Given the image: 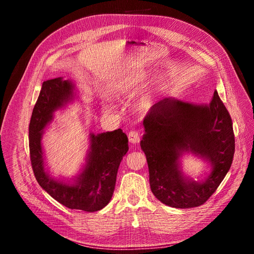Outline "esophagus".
<instances>
[{"label": "esophagus", "instance_id": "esophagus-1", "mask_svg": "<svg viewBox=\"0 0 254 254\" xmlns=\"http://www.w3.org/2000/svg\"><path fill=\"white\" fill-rule=\"evenodd\" d=\"M140 136H141L140 133L133 129L130 130V132H128V140L130 143H137L139 142V140H140Z\"/></svg>", "mask_w": 254, "mask_h": 254}]
</instances>
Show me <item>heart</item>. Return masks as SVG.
I'll return each instance as SVG.
<instances>
[{
    "instance_id": "b5f03b06",
    "label": "heart",
    "mask_w": 254,
    "mask_h": 254,
    "mask_svg": "<svg viewBox=\"0 0 254 254\" xmlns=\"http://www.w3.org/2000/svg\"><path fill=\"white\" fill-rule=\"evenodd\" d=\"M142 85L141 78L132 77V78H126L118 82L115 87V94L118 96H126L133 93L135 89L140 87ZM155 97V91L146 93L140 101V109L143 111H148L153 104Z\"/></svg>"
}]
</instances>
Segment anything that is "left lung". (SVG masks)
<instances>
[{
    "label": "left lung",
    "mask_w": 254,
    "mask_h": 254,
    "mask_svg": "<svg viewBox=\"0 0 254 254\" xmlns=\"http://www.w3.org/2000/svg\"><path fill=\"white\" fill-rule=\"evenodd\" d=\"M143 127L145 134L140 145L156 198L181 209L206 202L228 173L235 150L230 114L217 92L209 105L165 98L152 106ZM183 151H192L209 160L212 171L206 181L193 182L182 175L178 157Z\"/></svg>",
    "instance_id": "1"
}]
</instances>
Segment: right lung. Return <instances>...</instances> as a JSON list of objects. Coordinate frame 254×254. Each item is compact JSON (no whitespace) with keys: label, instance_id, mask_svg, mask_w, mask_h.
<instances>
[{"label":"right lung","instance_id":"right-lung-1","mask_svg":"<svg viewBox=\"0 0 254 254\" xmlns=\"http://www.w3.org/2000/svg\"><path fill=\"white\" fill-rule=\"evenodd\" d=\"M73 85L68 80L56 78L44 81L29 122V153L31 168L39 185L53 198L69 209L99 211L108 204L115 190L117 172L128 150L127 137L121 128L102 134H91L87 163L76 184L66 185L50 177L44 169L41 138L43 128L72 97Z\"/></svg>","mask_w":254,"mask_h":254}]
</instances>
